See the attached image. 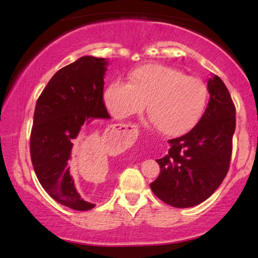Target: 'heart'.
I'll use <instances>...</instances> for the list:
<instances>
[{
	"label": "heart",
	"mask_w": 258,
	"mask_h": 258,
	"mask_svg": "<svg viewBox=\"0 0 258 258\" xmlns=\"http://www.w3.org/2000/svg\"><path fill=\"white\" fill-rule=\"evenodd\" d=\"M104 103L117 118L148 112L165 135H181L194 128L206 112L209 89L199 77L163 64L134 70L129 83L114 81L105 88Z\"/></svg>",
	"instance_id": "b5f03b06"
}]
</instances>
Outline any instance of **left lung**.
<instances>
[{
    "label": "left lung",
    "instance_id": "obj_1",
    "mask_svg": "<svg viewBox=\"0 0 258 258\" xmlns=\"http://www.w3.org/2000/svg\"><path fill=\"white\" fill-rule=\"evenodd\" d=\"M210 100L200 122L177 139L163 158L150 188L158 199L176 208L202 203L216 191L228 174L236 128V108L220 77L208 81Z\"/></svg>",
    "mask_w": 258,
    "mask_h": 258
}]
</instances>
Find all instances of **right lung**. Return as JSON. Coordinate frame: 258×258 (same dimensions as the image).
Segmentation results:
<instances>
[{"mask_svg": "<svg viewBox=\"0 0 258 258\" xmlns=\"http://www.w3.org/2000/svg\"><path fill=\"white\" fill-rule=\"evenodd\" d=\"M107 61L83 56L51 77L37 98L30 134V157L48 195L74 210L95 204L81 199L70 175V161L94 118H109L103 101Z\"/></svg>", "mask_w": 258, "mask_h": 258, "instance_id": "right-lung-1", "label": "right lung"}]
</instances>
